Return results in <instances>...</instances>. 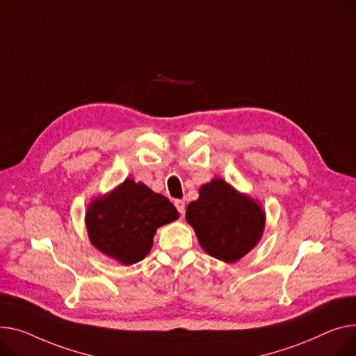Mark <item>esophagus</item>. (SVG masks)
Segmentation results:
<instances>
[{"mask_svg":"<svg viewBox=\"0 0 356 356\" xmlns=\"http://www.w3.org/2000/svg\"><path fill=\"white\" fill-rule=\"evenodd\" d=\"M175 206H176V209H177V211L180 213V215L183 216L184 215V207H186V204H184V202L183 200H179V199H176L175 202Z\"/></svg>","mask_w":356,"mask_h":356,"instance_id":"obj_1","label":"esophagus"}]
</instances>
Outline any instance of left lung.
I'll return each mask as SVG.
<instances>
[{
  "label": "left lung",
  "instance_id": "8db88e82",
  "mask_svg": "<svg viewBox=\"0 0 356 356\" xmlns=\"http://www.w3.org/2000/svg\"><path fill=\"white\" fill-rule=\"evenodd\" d=\"M186 220L207 254L234 264L262 239L266 213L257 200L215 177L200 186L197 200L187 204Z\"/></svg>",
  "mask_w": 356,
  "mask_h": 356
}]
</instances>
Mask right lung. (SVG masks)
Returning a JSON list of instances; mask_svg holds the SVG:
<instances>
[{"mask_svg":"<svg viewBox=\"0 0 356 356\" xmlns=\"http://www.w3.org/2000/svg\"><path fill=\"white\" fill-rule=\"evenodd\" d=\"M177 219L179 211L168 197L145 183L126 179L88 203L86 227L94 248L130 266L149 254L156 230Z\"/></svg>","mask_w":356,"mask_h":356,"instance_id":"add662e5","label":"right lung"}]
</instances>
